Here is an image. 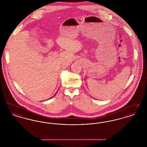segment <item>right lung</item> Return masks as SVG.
I'll use <instances>...</instances> for the list:
<instances>
[{
  "mask_svg": "<svg viewBox=\"0 0 147 147\" xmlns=\"http://www.w3.org/2000/svg\"><path fill=\"white\" fill-rule=\"evenodd\" d=\"M56 94H55V95H54V96H55V95H56Z\"/></svg>",
  "mask_w": 147,
  "mask_h": 147,
  "instance_id": "obj_1",
  "label": "right lung"
}]
</instances>
